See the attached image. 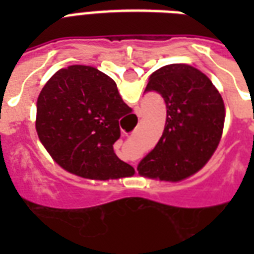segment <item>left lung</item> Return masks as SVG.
I'll list each match as a JSON object with an SVG mask.
<instances>
[{
    "label": "left lung",
    "mask_w": 254,
    "mask_h": 254,
    "mask_svg": "<svg viewBox=\"0 0 254 254\" xmlns=\"http://www.w3.org/2000/svg\"><path fill=\"white\" fill-rule=\"evenodd\" d=\"M145 92L166 104L162 137L138 163V174L178 182L208 162L220 142L225 107L212 81L189 64H169L150 75Z\"/></svg>",
    "instance_id": "obj_1"
}]
</instances>
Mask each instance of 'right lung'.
<instances>
[{"label": "right lung", "mask_w": 254, "mask_h": 254, "mask_svg": "<svg viewBox=\"0 0 254 254\" xmlns=\"http://www.w3.org/2000/svg\"><path fill=\"white\" fill-rule=\"evenodd\" d=\"M115 80L89 65H69L50 77L37 101L38 137L55 162L87 179L131 177L116 155L119 120L130 113Z\"/></svg>", "instance_id": "obj_1"}]
</instances>
